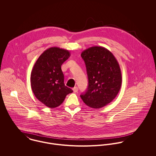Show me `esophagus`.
<instances>
[{"label": "esophagus", "mask_w": 156, "mask_h": 156, "mask_svg": "<svg viewBox=\"0 0 156 156\" xmlns=\"http://www.w3.org/2000/svg\"><path fill=\"white\" fill-rule=\"evenodd\" d=\"M73 90L74 92H77L78 91V88L77 87H74L73 88Z\"/></svg>", "instance_id": "34e87169"}]
</instances>
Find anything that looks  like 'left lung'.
Here are the masks:
<instances>
[{
    "mask_svg": "<svg viewBox=\"0 0 156 156\" xmlns=\"http://www.w3.org/2000/svg\"><path fill=\"white\" fill-rule=\"evenodd\" d=\"M81 56L86 65L88 87L80 97L88 106L101 108L112 101L121 89L119 65L111 51L101 46L89 47Z\"/></svg>",
    "mask_w": 156,
    "mask_h": 156,
    "instance_id": "obj_1",
    "label": "left lung"
}]
</instances>
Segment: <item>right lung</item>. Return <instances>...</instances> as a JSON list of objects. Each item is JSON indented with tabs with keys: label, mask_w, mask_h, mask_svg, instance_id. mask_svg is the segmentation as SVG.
Wrapping results in <instances>:
<instances>
[{
	"label": "right lung",
	"mask_w": 156,
	"mask_h": 156,
	"mask_svg": "<svg viewBox=\"0 0 156 156\" xmlns=\"http://www.w3.org/2000/svg\"><path fill=\"white\" fill-rule=\"evenodd\" d=\"M70 56L68 50L59 47L45 50L35 62L30 74L31 88L35 97L47 107L61 105L73 90L64 84L62 64Z\"/></svg>",
	"instance_id": "obj_1"
}]
</instances>
